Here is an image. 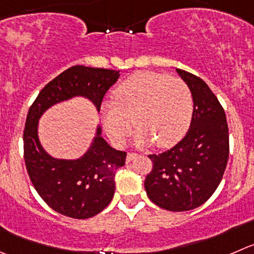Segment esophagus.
<instances>
[{"instance_id": "1", "label": "esophagus", "mask_w": 254, "mask_h": 254, "mask_svg": "<svg viewBox=\"0 0 254 254\" xmlns=\"http://www.w3.org/2000/svg\"><path fill=\"white\" fill-rule=\"evenodd\" d=\"M136 156H137V154H135V152H127V162L132 161V160H134Z\"/></svg>"}]
</instances>
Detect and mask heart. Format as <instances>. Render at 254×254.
<instances>
[{
    "label": "heart",
    "mask_w": 254,
    "mask_h": 254,
    "mask_svg": "<svg viewBox=\"0 0 254 254\" xmlns=\"http://www.w3.org/2000/svg\"><path fill=\"white\" fill-rule=\"evenodd\" d=\"M115 102L102 105L108 136L123 146L131 134L132 122L139 144L151 140L159 147L176 144L186 132L193 110L191 89L184 79L164 73L140 72L115 89Z\"/></svg>",
    "instance_id": "1"
}]
</instances>
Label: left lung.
<instances>
[{
    "label": "left lung",
    "mask_w": 254,
    "mask_h": 254,
    "mask_svg": "<svg viewBox=\"0 0 254 254\" xmlns=\"http://www.w3.org/2000/svg\"><path fill=\"white\" fill-rule=\"evenodd\" d=\"M191 89L193 113L184 139L161 154H151L152 170L144 186L150 200L174 212L205 203L220 185L230 155L225 110L197 75L176 69Z\"/></svg>",
    "instance_id": "1"
}]
</instances>
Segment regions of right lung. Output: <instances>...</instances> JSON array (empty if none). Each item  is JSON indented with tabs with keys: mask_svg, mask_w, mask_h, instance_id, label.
I'll return each instance as SVG.
<instances>
[{
	"mask_svg": "<svg viewBox=\"0 0 254 254\" xmlns=\"http://www.w3.org/2000/svg\"><path fill=\"white\" fill-rule=\"evenodd\" d=\"M119 78V72L74 65L48 83L32 103L23 130L26 169L42 200L56 212L85 220L102 212L114 196V176L125 165L127 152L113 149L98 129L89 151L78 160H57L38 141L37 123L51 105L74 95L92 100L98 110L103 98Z\"/></svg>",
	"mask_w": 254,
	"mask_h": 254,
	"instance_id": "1",
	"label": "right lung"
}]
</instances>
